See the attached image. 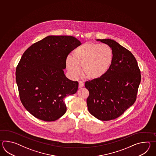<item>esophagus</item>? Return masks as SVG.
Returning <instances> with one entry per match:
<instances>
[{"label": "esophagus", "mask_w": 156, "mask_h": 156, "mask_svg": "<svg viewBox=\"0 0 156 156\" xmlns=\"http://www.w3.org/2000/svg\"><path fill=\"white\" fill-rule=\"evenodd\" d=\"M83 86H84V83H83V81H79V88H81Z\"/></svg>", "instance_id": "1"}]
</instances>
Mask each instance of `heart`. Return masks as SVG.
Masks as SVG:
<instances>
[{
	"mask_svg": "<svg viewBox=\"0 0 156 156\" xmlns=\"http://www.w3.org/2000/svg\"><path fill=\"white\" fill-rule=\"evenodd\" d=\"M114 60V52L108 44L85 43L77 47L73 57H67V69L73 77L81 73L87 79L95 80L103 76L109 71Z\"/></svg>",
	"mask_w": 156,
	"mask_h": 156,
	"instance_id": "obj_1",
	"label": "heart"
}]
</instances>
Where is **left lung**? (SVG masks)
<instances>
[{
  "mask_svg": "<svg viewBox=\"0 0 156 156\" xmlns=\"http://www.w3.org/2000/svg\"><path fill=\"white\" fill-rule=\"evenodd\" d=\"M113 49L114 60L103 76L89 80L87 105L97 119L108 121L118 118L136 101L141 80L136 58L129 51L110 39L98 40Z\"/></svg>",
  "mask_w": 156,
  "mask_h": 156,
  "instance_id": "obj_1",
  "label": "left lung"
}]
</instances>
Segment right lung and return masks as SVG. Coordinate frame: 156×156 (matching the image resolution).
I'll list each match as a JSON object with an SVG mask.
<instances>
[{
  "instance_id": "1",
  "label": "right lung",
  "mask_w": 156,
  "mask_h": 156,
  "mask_svg": "<svg viewBox=\"0 0 156 156\" xmlns=\"http://www.w3.org/2000/svg\"><path fill=\"white\" fill-rule=\"evenodd\" d=\"M80 44L74 37L50 36L24 52L16 82L21 103L34 117L52 122L66 113L64 98L76 93L79 83L66 77L63 69L69 53Z\"/></svg>"
}]
</instances>
